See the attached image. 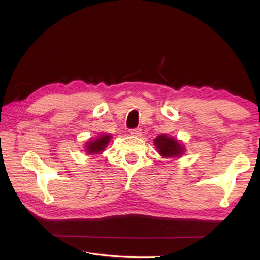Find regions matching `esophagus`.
<instances>
[{"mask_svg":"<svg viewBox=\"0 0 260 260\" xmlns=\"http://www.w3.org/2000/svg\"><path fill=\"white\" fill-rule=\"evenodd\" d=\"M130 135L133 137H141L142 136V130L141 129H132L130 131Z\"/></svg>","mask_w":260,"mask_h":260,"instance_id":"esophagus-1","label":"esophagus"}]
</instances>
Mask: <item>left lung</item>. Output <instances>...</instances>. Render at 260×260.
<instances>
[{"label":"left lung","mask_w":260,"mask_h":260,"mask_svg":"<svg viewBox=\"0 0 260 260\" xmlns=\"http://www.w3.org/2000/svg\"><path fill=\"white\" fill-rule=\"evenodd\" d=\"M154 144L162 158H179L185 152V147L181 141L165 133L154 140Z\"/></svg>","instance_id":"obj_1"}]
</instances>
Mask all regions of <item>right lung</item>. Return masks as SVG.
<instances>
[{"label":"right lung","mask_w":260,"mask_h":260,"mask_svg":"<svg viewBox=\"0 0 260 260\" xmlns=\"http://www.w3.org/2000/svg\"><path fill=\"white\" fill-rule=\"evenodd\" d=\"M111 139L112 135H108V133H104V135L98 136L94 139H90L89 141H86V143L84 145L85 153L89 155L102 154V152H103L105 147L108 145Z\"/></svg>","instance_id":"1"}]
</instances>
